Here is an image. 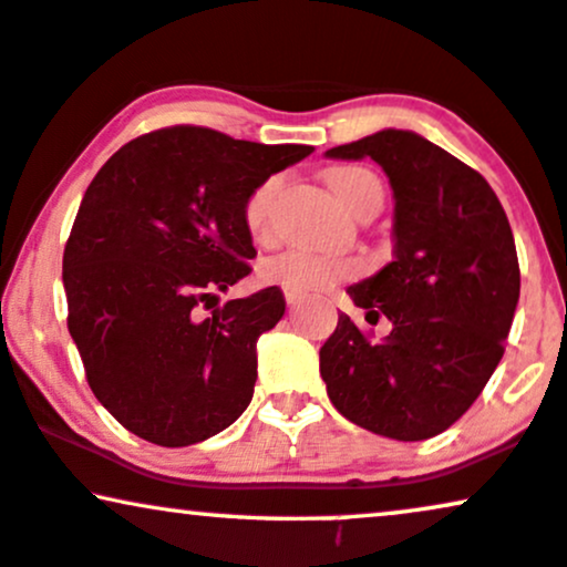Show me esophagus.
<instances>
[{
	"label": "esophagus",
	"instance_id": "1",
	"mask_svg": "<svg viewBox=\"0 0 567 567\" xmlns=\"http://www.w3.org/2000/svg\"><path fill=\"white\" fill-rule=\"evenodd\" d=\"M285 300H288V306H298L300 300H303V296H298V292H290V290H285Z\"/></svg>",
	"mask_w": 567,
	"mask_h": 567
}]
</instances>
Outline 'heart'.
I'll return each instance as SVG.
<instances>
[{
  "label": "heart",
  "instance_id": "1",
  "mask_svg": "<svg viewBox=\"0 0 567 567\" xmlns=\"http://www.w3.org/2000/svg\"><path fill=\"white\" fill-rule=\"evenodd\" d=\"M369 183H377V177L361 167L329 172V188H332L334 196L346 204V209L353 206V200L361 196V190L367 188ZM277 188L279 177H269V181H264L259 188L250 193L246 204V225L254 235H261L267 230L271 200H275ZM355 271L358 261L348 259V256L290 248L264 261L261 277L271 285H279L282 290L298 292V296H311V292L332 288L340 279L353 277Z\"/></svg>",
  "mask_w": 567,
  "mask_h": 567
}]
</instances>
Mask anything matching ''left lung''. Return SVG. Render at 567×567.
<instances>
[{"instance_id":"1","label":"left lung","mask_w":567,"mask_h":567,"mask_svg":"<svg viewBox=\"0 0 567 567\" xmlns=\"http://www.w3.org/2000/svg\"><path fill=\"white\" fill-rule=\"evenodd\" d=\"M327 159H374L392 188V261L350 285L367 319L392 332L369 342L348 313L319 350L332 405L400 442L442 434L497 369L520 296L511 221L489 183L413 131L384 127Z\"/></svg>"}]
</instances>
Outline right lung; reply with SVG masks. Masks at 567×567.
Segmentation results:
<instances>
[{"label":"right lung","instance_id":"obj_1","mask_svg":"<svg viewBox=\"0 0 567 567\" xmlns=\"http://www.w3.org/2000/svg\"><path fill=\"white\" fill-rule=\"evenodd\" d=\"M313 152L164 127L96 172L62 256L68 327L106 411L141 440L188 447L246 411L256 342L282 319L267 288L200 317L250 271V193Z\"/></svg>","mask_w":567,"mask_h":567}]
</instances>
